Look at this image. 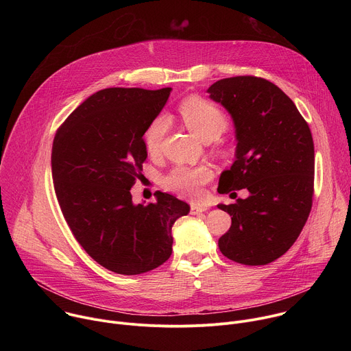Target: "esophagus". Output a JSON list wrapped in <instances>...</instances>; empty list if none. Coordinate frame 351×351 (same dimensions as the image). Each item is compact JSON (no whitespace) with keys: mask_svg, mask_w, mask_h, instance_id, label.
<instances>
[{"mask_svg":"<svg viewBox=\"0 0 351 351\" xmlns=\"http://www.w3.org/2000/svg\"><path fill=\"white\" fill-rule=\"evenodd\" d=\"M207 210H208V207H207V206H203V204H191V206H190V213H191L193 215L202 214V213H204V211H207Z\"/></svg>","mask_w":351,"mask_h":351,"instance_id":"esophagus-1","label":"esophagus"}]
</instances>
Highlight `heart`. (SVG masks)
Masks as SVG:
<instances>
[{
	"instance_id": "b5f03b06",
	"label": "heart",
	"mask_w": 351,
	"mask_h": 351,
	"mask_svg": "<svg viewBox=\"0 0 351 351\" xmlns=\"http://www.w3.org/2000/svg\"><path fill=\"white\" fill-rule=\"evenodd\" d=\"M180 115L187 129L203 141L218 138L228 126L223 112L203 98L184 99L180 106ZM168 128L169 119L165 115L157 117L147 126L143 140L148 154L154 156L160 152ZM213 169L207 165L176 167L164 179V186L179 195L195 198L202 195V187L213 178Z\"/></svg>"
}]
</instances>
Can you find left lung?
Segmentation results:
<instances>
[{
	"label": "left lung",
	"mask_w": 351,
	"mask_h": 351,
	"mask_svg": "<svg viewBox=\"0 0 351 351\" xmlns=\"http://www.w3.org/2000/svg\"><path fill=\"white\" fill-rule=\"evenodd\" d=\"M207 93L232 117L237 141L234 162L221 173L218 191H248L233 204H218L232 217L219 250L239 264H269L293 245L311 211V130L291 99L265 79H221Z\"/></svg>",
	"instance_id": "8db88e82"
}]
</instances>
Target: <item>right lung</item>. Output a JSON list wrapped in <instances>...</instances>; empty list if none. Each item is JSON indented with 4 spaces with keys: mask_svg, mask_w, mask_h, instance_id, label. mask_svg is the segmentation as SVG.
<instances>
[{
    "mask_svg": "<svg viewBox=\"0 0 351 351\" xmlns=\"http://www.w3.org/2000/svg\"><path fill=\"white\" fill-rule=\"evenodd\" d=\"M172 88L111 87L94 93L58 129L51 171L66 223L99 265L138 275L172 253V226L187 203L156 193V203L134 204L130 189L147 158L144 132L165 107Z\"/></svg>",
    "mask_w": 351,
    "mask_h": 351,
    "instance_id": "right-lung-1",
    "label": "right lung"
}]
</instances>
